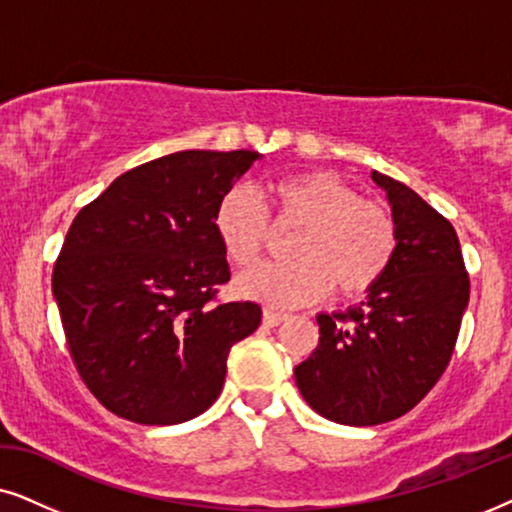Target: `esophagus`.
Segmentation results:
<instances>
[{"label":"esophagus","instance_id":"1","mask_svg":"<svg viewBox=\"0 0 512 512\" xmlns=\"http://www.w3.org/2000/svg\"><path fill=\"white\" fill-rule=\"evenodd\" d=\"M285 318H288V313H281L276 309H264V313H262V320H264V325H267V327L281 325Z\"/></svg>","mask_w":512,"mask_h":512}]
</instances>
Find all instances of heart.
<instances>
[{
  "instance_id": "1",
  "label": "heart",
  "mask_w": 512,
  "mask_h": 512,
  "mask_svg": "<svg viewBox=\"0 0 512 512\" xmlns=\"http://www.w3.org/2000/svg\"><path fill=\"white\" fill-rule=\"evenodd\" d=\"M267 208L250 189L234 187L215 208V234L236 269H252L276 231H295L290 262L241 276L238 292L269 306L318 302L335 285L342 297L370 292L398 250V222L384 201L363 199L325 170H304L271 180Z\"/></svg>"
}]
</instances>
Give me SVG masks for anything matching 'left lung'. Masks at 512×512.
Returning <instances> with one entry per match:
<instances>
[{
    "label": "left lung",
    "mask_w": 512,
    "mask_h": 512,
    "mask_svg": "<svg viewBox=\"0 0 512 512\" xmlns=\"http://www.w3.org/2000/svg\"><path fill=\"white\" fill-rule=\"evenodd\" d=\"M398 222L384 278L351 309L316 316V351L295 367L320 417L377 426L403 417L438 384L454 353L470 281L459 236L417 192L374 170Z\"/></svg>",
    "instance_id": "1"
}]
</instances>
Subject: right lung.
<instances>
[{
  "mask_svg": "<svg viewBox=\"0 0 512 512\" xmlns=\"http://www.w3.org/2000/svg\"><path fill=\"white\" fill-rule=\"evenodd\" d=\"M257 156H161L119 175L74 217L53 297L79 377L117 417L145 426L199 417L222 391L231 346L260 325L255 302H215L229 264L213 224Z\"/></svg>",
  "mask_w": 512,
  "mask_h": 512,
  "instance_id": "right-lung-1",
  "label": "right lung"
}]
</instances>
